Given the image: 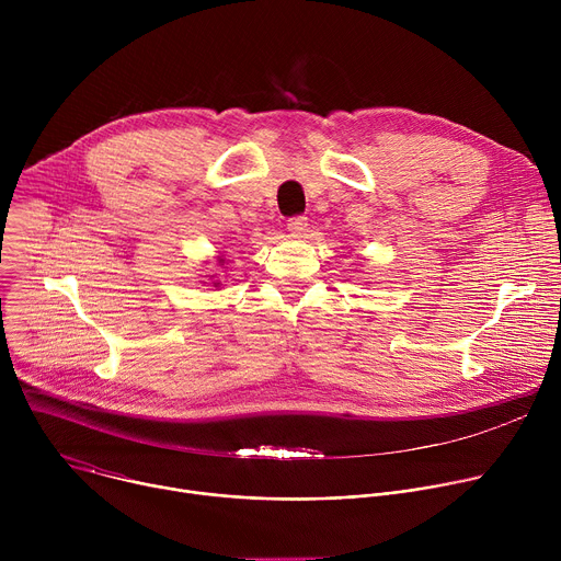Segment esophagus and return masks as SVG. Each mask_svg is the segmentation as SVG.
<instances>
[{"instance_id":"34e87169","label":"esophagus","mask_w":561,"mask_h":561,"mask_svg":"<svg viewBox=\"0 0 561 561\" xmlns=\"http://www.w3.org/2000/svg\"><path fill=\"white\" fill-rule=\"evenodd\" d=\"M286 226H288V232H290V234H299V237H301V234L308 230V219L301 217V215H297V217H290Z\"/></svg>"}]
</instances>
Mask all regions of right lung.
Instances as JSON below:
<instances>
[{"label":"right lung","mask_w":561,"mask_h":561,"mask_svg":"<svg viewBox=\"0 0 561 561\" xmlns=\"http://www.w3.org/2000/svg\"><path fill=\"white\" fill-rule=\"evenodd\" d=\"M219 264H224V260H219ZM213 286H219V282H213Z\"/></svg>","instance_id":"add662e5"}]
</instances>
